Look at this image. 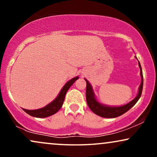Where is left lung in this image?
<instances>
[{"label":"left lung","instance_id":"obj_1","mask_svg":"<svg viewBox=\"0 0 157 157\" xmlns=\"http://www.w3.org/2000/svg\"><path fill=\"white\" fill-rule=\"evenodd\" d=\"M135 58L137 59L136 56ZM138 60V59H137ZM139 66L140 68V75L141 78V84L139 87L138 94L136 97H135L132 101L128 102V104L123 106H108V105L101 104L98 100L96 99L95 94L93 91V88L89 81L86 79L85 81H86V102L87 104L90 109L93 111L96 115L104 118H116L119 117L126 111H128L131 108L136 104V103L138 101L139 98L141 97V93H142L143 89V74H142V69H141V64L139 61Z\"/></svg>","mask_w":157,"mask_h":157}]
</instances>
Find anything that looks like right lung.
Here are the masks:
<instances>
[{"instance_id": "obj_1", "label": "right lung", "mask_w": 157, "mask_h": 157, "mask_svg": "<svg viewBox=\"0 0 157 157\" xmlns=\"http://www.w3.org/2000/svg\"><path fill=\"white\" fill-rule=\"evenodd\" d=\"M78 76H76L68 81L62 88L61 91L59 92V95L57 96V97L53 101H51L50 104L46 105V106L38 109H35V110H28V109H23V111L30 116L37 118H46L55 114L62 107L64 99H65L66 92L70 89V87L74 84L75 81L77 79H78Z\"/></svg>"}]
</instances>
